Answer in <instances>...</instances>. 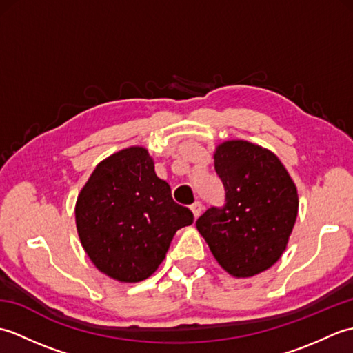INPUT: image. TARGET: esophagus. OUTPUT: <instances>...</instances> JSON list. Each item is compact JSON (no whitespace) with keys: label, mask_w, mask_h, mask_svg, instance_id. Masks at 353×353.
<instances>
[{"label":"esophagus","mask_w":353,"mask_h":353,"mask_svg":"<svg viewBox=\"0 0 353 353\" xmlns=\"http://www.w3.org/2000/svg\"><path fill=\"white\" fill-rule=\"evenodd\" d=\"M201 209H203V206H201L200 201H194V203L191 205V212H192V215H194V219H197V216L200 215Z\"/></svg>","instance_id":"obj_1"}]
</instances>
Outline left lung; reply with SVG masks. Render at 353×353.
Wrapping results in <instances>:
<instances>
[{"label": "left lung", "instance_id": "left-lung-1", "mask_svg": "<svg viewBox=\"0 0 353 353\" xmlns=\"http://www.w3.org/2000/svg\"><path fill=\"white\" fill-rule=\"evenodd\" d=\"M226 203L196 221L216 262L235 277L265 272L282 256L299 209L297 188L274 153L247 141L216 147Z\"/></svg>", "mask_w": 353, "mask_h": 353}]
</instances>
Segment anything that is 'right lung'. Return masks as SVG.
<instances>
[{"label":"right lung","instance_id":"obj_1","mask_svg":"<svg viewBox=\"0 0 353 353\" xmlns=\"http://www.w3.org/2000/svg\"><path fill=\"white\" fill-rule=\"evenodd\" d=\"M194 215L171 197L144 147H129L97 165L76 203L81 245L101 273L141 282L165 259L176 232Z\"/></svg>","mask_w":353,"mask_h":353}]
</instances>
